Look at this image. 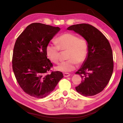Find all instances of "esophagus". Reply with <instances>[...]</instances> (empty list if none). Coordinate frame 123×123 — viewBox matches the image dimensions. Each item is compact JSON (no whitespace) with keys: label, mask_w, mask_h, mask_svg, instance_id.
I'll use <instances>...</instances> for the list:
<instances>
[{"label":"esophagus","mask_w":123,"mask_h":123,"mask_svg":"<svg viewBox=\"0 0 123 123\" xmlns=\"http://www.w3.org/2000/svg\"><path fill=\"white\" fill-rule=\"evenodd\" d=\"M63 75H64V76L65 77H69L70 76V74L69 73H63Z\"/></svg>","instance_id":"obj_1"}]
</instances>
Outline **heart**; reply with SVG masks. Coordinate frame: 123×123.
<instances>
[{"mask_svg": "<svg viewBox=\"0 0 123 123\" xmlns=\"http://www.w3.org/2000/svg\"><path fill=\"white\" fill-rule=\"evenodd\" d=\"M88 49L87 41L85 38L72 33H66L56 38L55 43H48L46 51L51 62L57 64L60 60L61 50H67L68 59L62 62L56 69L62 72H70L76 68L78 64L85 61Z\"/></svg>", "mask_w": 123, "mask_h": 123, "instance_id": "1", "label": "heart"}]
</instances>
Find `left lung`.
<instances>
[{"instance_id":"left-lung-1","label":"left lung","mask_w":123,"mask_h":123,"mask_svg":"<svg viewBox=\"0 0 123 123\" xmlns=\"http://www.w3.org/2000/svg\"><path fill=\"white\" fill-rule=\"evenodd\" d=\"M67 29L82 36L89 47L86 60L76 72L83 80L76 90L85 96L97 94L108 84L113 71V54L109 41L98 29L88 24L72 25Z\"/></svg>"}]
</instances>
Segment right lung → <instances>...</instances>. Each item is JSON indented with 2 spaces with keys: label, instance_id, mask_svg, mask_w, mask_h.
Instances as JSON below:
<instances>
[{
  "label": "right lung",
  "instance_id": "obj_1",
  "mask_svg": "<svg viewBox=\"0 0 123 123\" xmlns=\"http://www.w3.org/2000/svg\"><path fill=\"white\" fill-rule=\"evenodd\" d=\"M60 28L33 23L18 37L15 43L12 68L23 91L33 97L43 98L50 94L63 76L62 72L51 71L53 67L47 58L46 46Z\"/></svg>",
  "mask_w": 123,
  "mask_h": 123
}]
</instances>
